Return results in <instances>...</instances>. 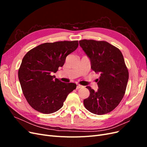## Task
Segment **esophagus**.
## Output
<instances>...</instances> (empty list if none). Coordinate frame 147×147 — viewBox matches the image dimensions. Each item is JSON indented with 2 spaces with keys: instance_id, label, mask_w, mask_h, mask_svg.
<instances>
[{
  "instance_id": "obj_1",
  "label": "esophagus",
  "mask_w": 147,
  "mask_h": 147,
  "mask_svg": "<svg viewBox=\"0 0 147 147\" xmlns=\"http://www.w3.org/2000/svg\"><path fill=\"white\" fill-rule=\"evenodd\" d=\"M83 86L80 85V84H77V89H80V88H83Z\"/></svg>"
}]
</instances>
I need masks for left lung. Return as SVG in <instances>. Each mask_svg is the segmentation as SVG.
<instances>
[{"instance_id":"1","label":"left lung","mask_w":147,"mask_h":147,"mask_svg":"<svg viewBox=\"0 0 147 147\" xmlns=\"http://www.w3.org/2000/svg\"><path fill=\"white\" fill-rule=\"evenodd\" d=\"M79 43L90 57L91 69L100 74L97 91L86 87L90 94L83 100L84 105L94 114L108 113L119 105L126 92L129 72L123 56L118 48L105 41L84 39Z\"/></svg>"}]
</instances>
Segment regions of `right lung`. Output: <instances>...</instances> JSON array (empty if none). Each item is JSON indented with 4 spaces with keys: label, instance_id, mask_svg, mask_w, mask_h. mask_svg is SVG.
<instances>
[{
    "label": "right lung",
    "instance_id": "1",
    "mask_svg": "<svg viewBox=\"0 0 147 147\" xmlns=\"http://www.w3.org/2000/svg\"><path fill=\"white\" fill-rule=\"evenodd\" d=\"M78 46V40L44 43L29 50L18 70L22 91L28 104L38 112L50 114L59 110L77 88L52 75L64 64L66 57Z\"/></svg>",
    "mask_w": 147,
    "mask_h": 147
}]
</instances>
